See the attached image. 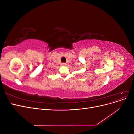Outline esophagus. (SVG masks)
Returning a JSON list of instances; mask_svg holds the SVG:
<instances>
[{
  "label": "esophagus",
  "instance_id": "esophagus-1",
  "mask_svg": "<svg viewBox=\"0 0 134 134\" xmlns=\"http://www.w3.org/2000/svg\"><path fill=\"white\" fill-rule=\"evenodd\" d=\"M66 65V64L65 63H62V65H63V66H65Z\"/></svg>",
  "mask_w": 134,
  "mask_h": 134
}]
</instances>
